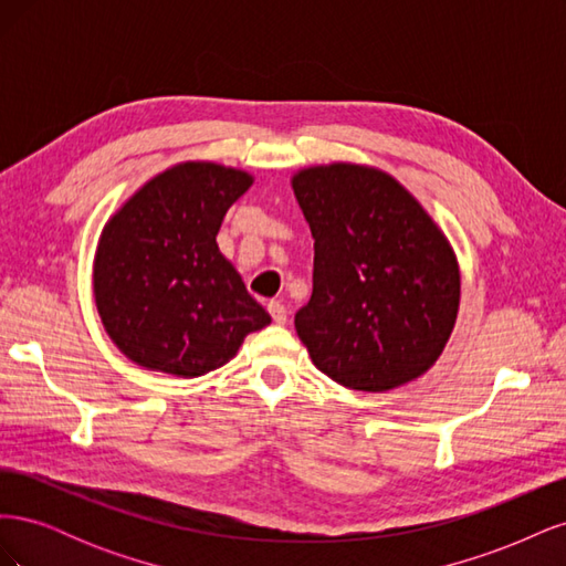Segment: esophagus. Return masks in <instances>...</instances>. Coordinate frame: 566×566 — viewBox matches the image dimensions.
<instances>
[{
  "mask_svg": "<svg viewBox=\"0 0 566 566\" xmlns=\"http://www.w3.org/2000/svg\"><path fill=\"white\" fill-rule=\"evenodd\" d=\"M269 314L279 325H283L287 321V310L281 302H269Z\"/></svg>",
  "mask_w": 566,
  "mask_h": 566,
  "instance_id": "obj_1",
  "label": "esophagus"
}]
</instances>
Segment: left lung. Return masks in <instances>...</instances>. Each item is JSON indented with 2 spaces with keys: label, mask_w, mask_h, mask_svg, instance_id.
Instances as JSON below:
<instances>
[{
  "label": "left lung",
  "mask_w": 566,
  "mask_h": 566,
  "mask_svg": "<svg viewBox=\"0 0 566 566\" xmlns=\"http://www.w3.org/2000/svg\"><path fill=\"white\" fill-rule=\"evenodd\" d=\"M290 184L314 238V293L295 316L314 366L373 394L418 380L458 318L460 266L447 233L380 167L312 165Z\"/></svg>",
  "instance_id": "obj_1"
}]
</instances>
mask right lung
I'll return each mask as SVG.
<instances>
[{"label": "right lung", "instance_id": "add662e5", "mask_svg": "<svg viewBox=\"0 0 566 566\" xmlns=\"http://www.w3.org/2000/svg\"><path fill=\"white\" fill-rule=\"evenodd\" d=\"M245 169L186 160L119 205L98 235L94 302L129 361L198 378L229 364L271 316L219 252L227 210L252 186Z\"/></svg>", "mask_w": 566, "mask_h": 566}]
</instances>
